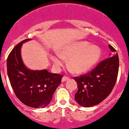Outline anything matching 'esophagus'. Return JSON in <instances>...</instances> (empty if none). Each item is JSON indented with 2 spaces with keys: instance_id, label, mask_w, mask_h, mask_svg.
I'll list each match as a JSON object with an SVG mask.
<instances>
[{
  "instance_id": "1",
  "label": "esophagus",
  "mask_w": 129,
  "mask_h": 129,
  "mask_svg": "<svg viewBox=\"0 0 129 129\" xmlns=\"http://www.w3.org/2000/svg\"><path fill=\"white\" fill-rule=\"evenodd\" d=\"M69 79H70V78L68 77L63 76L62 77V79H61V81H62V82H65V81H68V80H69Z\"/></svg>"
}]
</instances>
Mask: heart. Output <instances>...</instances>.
<instances>
[{
    "label": "heart",
    "mask_w": 129,
    "mask_h": 129,
    "mask_svg": "<svg viewBox=\"0 0 129 129\" xmlns=\"http://www.w3.org/2000/svg\"><path fill=\"white\" fill-rule=\"evenodd\" d=\"M101 55L98 46L90 45L86 41L67 44L59 51V56L52 59L56 68L62 66L63 58H69L68 66L76 73H85L96 64Z\"/></svg>",
    "instance_id": "b5f03b06"
}]
</instances>
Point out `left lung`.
I'll return each instance as SVG.
<instances>
[{
    "mask_svg": "<svg viewBox=\"0 0 129 129\" xmlns=\"http://www.w3.org/2000/svg\"><path fill=\"white\" fill-rule=\"evenodd\" d=\"M111 50L109 58L100 61L98 66L86 74L75 77L78 90L75 100L85 108L97 105L111 92L119 71V57L116 50L109 44Z\"/></svg>",
    "mask_w": 129,
    "mask_h": 129,
    "instance_id": "8db88e82",
    "label": "left lung"
}]
</instances>
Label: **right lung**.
<instances>
[{
  "instance_id": "obj_1",
  "label": "right lung",
  "mask_w": 129,
  "mask_h": 129,
  "mask_svg": "<svg viewBox=\"0 0 129 129\" xmlns=\"http://www.w3.org/2000/svg\"><path fill=\"white\" fill-rule=\"evenodd\" d=\"M29 40L18 43L9 54L8 76L15 94L23 104L31 108H44L52 100L63 75L46 70L34 71L26 68L21 59V48L23 43Z\"/></svg>"
}]
</instances>
